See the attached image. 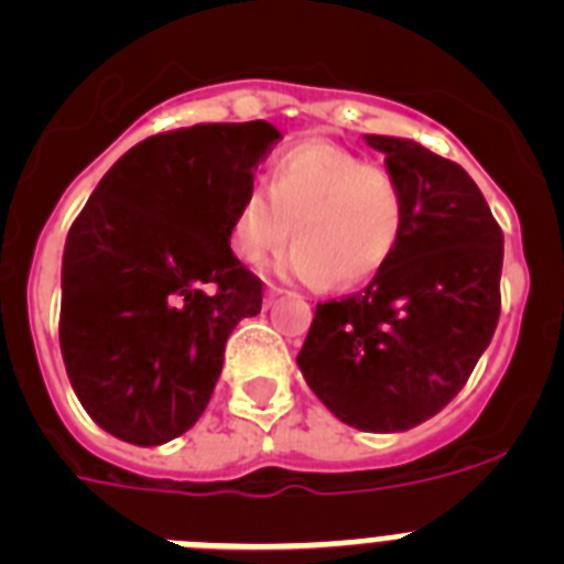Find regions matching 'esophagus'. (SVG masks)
<instances>
[{"mask_svg": "<svg viewBox=\"0 0 564 564\" xmlns=\"http://www.w3.org/2000/svg\"><path fill=\"white\" fill-rule=\"evenodd\" d=\"M282 293H285V291H282V288H276V285H268V293H265V307H271L273 302H276V299L282 296Z\"/></svg>", "mask_w": 564, "mask_h": 564, "instance_id": "esophagus-1", "label": "esophagus"}]
</instances>
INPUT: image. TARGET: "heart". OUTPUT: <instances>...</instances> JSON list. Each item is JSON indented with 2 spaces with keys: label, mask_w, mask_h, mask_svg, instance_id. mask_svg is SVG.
Segmentation results:
<instances>
[{
  "label": "heart",
  "mask_w": 564,
  "mask_h": 564,
  "mask_svg": "<svg viewBox=\"0 0 564 564\" xmlns=\"http://www.w3.org/2000/svg\"><path fill=\"white\" fill-rule=\"evenodd\" d=\"M403 228V192L387 169L327 141L293 147L276 158L268 188L251 186L231 217V248L242 262L299 239L279 262L302 282L350 288L376 276Z\"/></svg>",
  "instance_id": "1"
}]
</instances>
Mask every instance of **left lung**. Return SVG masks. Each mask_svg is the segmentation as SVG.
<instances>
[{
  "mask_svg": "<svg viewBox=\"0 0 564 564\" xmlns=\"http://www.w3.org/2000/svg\"><path fill=\"white\" fill-rule=\"evenodd\" d=\"M403 192L395 251L356 296L316 305L296 364L361 432H406L446 406L500 318L502 231L457 163L406 138L364 134Z\"/></svg>",
  "mask_w": 564,
  "mask_h": 564,
  "instance_id": "left-lung-1",
  "label": "left lung"
}]
</instances>
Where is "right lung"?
Segmentation results:
<instances>
[{"instance_id": "add662e5", "label": "right lung", "mask_w": 564, "mask_h": 564, "mask_svg": "<svg viewBox=\"0 0 564 564\" xmlns=\"http://www.w3.org/2000/svg\"><path fill=\"white\" fill-rule=\"evenodd\" d=\"M282 134L268 121L194 123L115 161L62 259V356L104 432L161 446L197 423L239 318L262 282L228 246L253 169Z\"/></svg>"}]
</instances>
